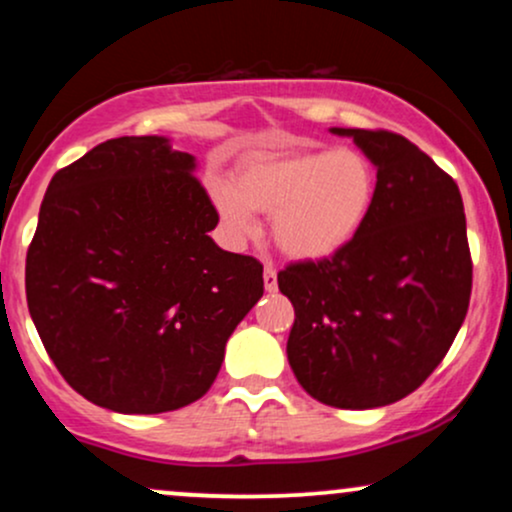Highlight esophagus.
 Instances as JSON below:
<instances>
[{
  "mask_svg": "<svg viewBox=\"0 0 512 512\" xmlns=\"http://www.w3.org/2000/svg\"><path fill=\"white\" fill-rule=\"evenodd\" d=\"M264 289L276 291V269L272 267V264H267V267H264Z\"/></svg>",
  "mask_w": 512,
  "mask_h": 512,
  "instance_id": "1",
  "label": "esophagus"
}]
</instances>
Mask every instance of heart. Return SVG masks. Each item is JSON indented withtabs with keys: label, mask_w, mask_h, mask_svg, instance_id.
Returning <instances> with one entry per match:
<instances>
[{
	"label": "heart",
	"mask_w": 512,
	"mask_h": 512,
	"mask_svg": "<svg viewBox=\"0 0 512 512\" xmlns=\"http://www.w3.org/2000/svg\"><path fill=\"white\" fill-rule=\"evenodd\" d=\"M378 173L356 149H298L252 156L233 187H214V207L233 240L255 238V211L272 214L274 245L298 262L342 252L366 226Z\"/></svg>",
	"instance_id": "heart-1"
}]
</instances>
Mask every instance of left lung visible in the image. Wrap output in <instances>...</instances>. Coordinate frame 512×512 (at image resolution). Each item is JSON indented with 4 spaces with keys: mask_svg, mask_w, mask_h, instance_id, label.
Returning <instances> with one entry per match:
<instances>
[{
    "mask_svg": "<svg viewBox=\"0 0 512 512\" xmlns=\"http://www.w3.org/2000/svg\"><path fill=\"white\" fill-rule=\"evenodd\" d=\"M378 170L366 226L342 252L293 262L286 354L317 402L375 409L414 392L448 354L472 293V255L455 180L402 134L332 127Z\"/></svg>",
    "mask_w": 512,
    "mask_h": 512,
    "instance_id": "obj_1",
    "label": "left lung"
}]
</instances>
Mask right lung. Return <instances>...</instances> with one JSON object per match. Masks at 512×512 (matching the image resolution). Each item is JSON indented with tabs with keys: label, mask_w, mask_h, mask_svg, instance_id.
<instances>
[{
	"label": "right lung",
	"mask_w": 512,
	"mask_h": 512,
	"mask_svg": "<svg viewBox=\"0 0 512 512\" xmlns=\"http://www.w3.org/2000/svg\"><path fill=\"white\" fill-rule=\"evenodd\" d=\"M195 156L166 137L98 144L52 175L26 255L33 325L62 378L98 407L197 402L262 298V264L221 250Z\"/></svg>",
	"instance_id": "1"
}]
</instances>
